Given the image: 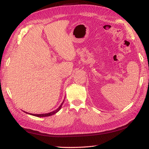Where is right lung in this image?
Instances as JSON below:
<instances>
[{"instance_id": "right-lung-1", "label": "right lung", "mask_w": 149, "mask_h": 149, "mask_svg": "<svg viewBox=\"0 0 149 149\" xmlns=\"http://www.w3.org/2000/svg\"><path fill=\"white\" fill-rule=\"evenodd\" d=\"M63 102H64V100L63 101V102L61 103V105L59 106V107H58V109H56V110H54V111H52V112H50V113H45V114H32V113H27V112H25L26 113H27V114H29V115H33V116H38V117H45V116H51V115H54V114H56V113H58L59 111L61 109V107H62V105H63Z\"/></svg>"}]
</instances>
